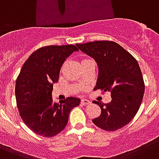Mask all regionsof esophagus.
Instances as JSON below:
<instances>
[{"label": "esophagus", "mask_w": 159, "mask_h": 159, "mask_svg": "<svg viewBox=\"0 0 159 159\" xmlns=\"http://www.w3.org/2000/svg\"><path fill=\"white\" fill-rule=\"evenodd\" d=\"M81 104H82V106H86V105L90 104V102H89V101H88V100L82 99V101H81Z\"/></svg>", "instance_id": "esophagus-1"}]
</instances>
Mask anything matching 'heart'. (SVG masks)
<instances>
[{
	"label": "heart",
	"mask_w": 159,
	"mask_h": 159,
	"mask_svg": "<svg viewBox=\"0 0 159 159\" xmlns=\"http://www.w3.org/2000/svg\"><path fill=\"white\" fill-rule=\"evenodd\" d=\"M85 60H88V58H84V59H82V61H85Z\"/></svg>",
	"instance_id": "obj_1"
}]
</instances>
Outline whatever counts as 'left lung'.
I'll use <instances>...</instances> for the list:
<instances>
[{"label": "left lung", "mask_w": 159, "mask_h": 159, "mask_svg": "<svg viewBox=\"0 0 159 159\" xmlns=\"http://www.w3.org/2000/svg\"><path fill=\"white\" fill-rule=\"evenodd\" d=\"M80 50L93 57L99 67L95 89L111 92V102L94 101L102 113L92 122L99 128L115 131L131 121L143 101L144 82L137 60L113 41L77 43Z\"/></svg>", "instance_id": "1"}]
</instances>
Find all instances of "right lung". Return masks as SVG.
I'll list each match as a JSON object with an SVG mask.
<instances>
[{"label": "right lung", "instance_id": "add662e5", "mask_svg": "<svg viewBox=\"0 0 159 159\" xmlns=\"http://www.w3.org/2000/svg\"><path fill=\"white\" fill-rule=\"evenodd\" d=\"M75 45H50L34 51L24 63L16 82V105L24 123L34 133L53 137L66 127L72 108L81 100L67 97L53 103V83L58 81L62 65Z\"/></svg>", "mask_w": 159, "mask_h": 159}]
</instances>
